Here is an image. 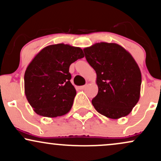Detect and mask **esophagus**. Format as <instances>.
<instances>
[{
	"label": "esophagus",
	"instance_id": "34e87169",
	"mask_svg": "<svg viewBox=\"0 0 161 161\" xmlns=\"http://www.w3.org/2000/svg\"><path fill=\"white\" fill-rule=\"evenodd\" d=\"M86 86H87V85H85V86H82L79 87V88H80V89H85V88H86Z\"/></svg>",
	"mask_w": 161,
	"mask_h": 161
}]
</instances>
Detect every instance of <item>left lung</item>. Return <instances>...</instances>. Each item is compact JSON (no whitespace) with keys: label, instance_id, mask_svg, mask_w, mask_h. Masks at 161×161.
Returning <instances> with one entry per match:
<instances>
[{"label":"left lung","instance_id":"1","mask_svg":"<svg viewBox=\"0 0 161 161\" xmlns=\"http://www.w3.org/2000/svg\"><path fill=\"white\" fill-rule=\"evenodd\" d=\"M83 51L97 74L98 92L92 101L94 108L110 119L128 115L140 97L142 74L137 63L116 43L100 42Z\"/></svg>","mask_w":161,"mask_h":161}]
</instances>
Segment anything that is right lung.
Masks as SVG:
<instances>
[{
  "label": "right lung",
  "instance_id": "1",
  "mask_svg": "<svg viewBox=\"0 0 161 161\" xmlns=\"http://www.w3.org/2000/svg\"><path fill=\"white\" fill-rule=\"evenodd\" d=\"M82 57L80 47L64 44L47 46L37 53L24 75L25 96L37 114L57 117L69 111L76 95L69 66Z\"/></svg>",
  "mask_w": 161,
  "mask_h": 161
}]
</instances>
